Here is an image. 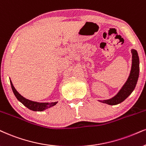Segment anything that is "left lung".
<instances>
[{
  "label": "left lung",
  "instance_id": "obj_1",
  "mask_svg": "<svg viewBox=\"0 0 146 146\" xmlns=\"http://www.w3.org/2000/svg\"><path fill=\"white\" fill-rule=\"evenodd\" d=\"M131 53H132V66H131L130 75L127 82H125V84L116 96L108 100L100 101V102L107 104L108 105H116L125 100L129 96V95L133 91L137 82L138 77H139V59L136 50L132 49Z\"/></svg>",
  "mask_w": 146,
  "mask_h": 146
}]
</instances>
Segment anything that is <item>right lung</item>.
Wrapping results in <instances>:
<instances>
[{
	"mask_svg": "<svg viewBox=\"0 0 146 146\" xmlns=\"http://www.w3.org/2000/svg\"><path fill=\"white\" fill-rule=\"evenodd\" d=\"M11 82V88L13 91L14 95H15L16 98L17 99L21 104H23L26 107L28 108V109L31 110L33 111H43L44 110L49 108L52 107V106L56 105L57 102H52V103H38V102H32L29 100L24 98L23 96L19 94V93L16 91L15 87L13 85L12 82Z\"/></svg>",
	"mask_w": 146,
	"mask_h": 146,
	"instance_id": "obj_1",
	"label": "right lung"
}]
</instances>
